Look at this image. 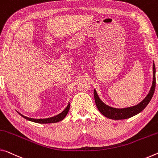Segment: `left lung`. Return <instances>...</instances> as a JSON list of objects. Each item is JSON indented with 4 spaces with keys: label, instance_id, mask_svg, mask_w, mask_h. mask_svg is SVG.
Here are the masks:
<instances>
[{
    "label": "left lung",
    "instance_id": "8db88e82",
    "mask_svg": "<svg viewBox=\"0 0 158 158\" xmlns=\"http://www.w3.org/2000/svg\"><path fill=\"white\" fill-rule=\"evenodd\" d=\"M152 71H153V77H152V82L151 89L147 96L144 98L143 101L135 106L130 107L118 108H113L110 106L106 104L103 103L98 95L96 89H94V96L96 103L97 107L101 113L105 117H106L112 120H124L133 117V116L137 115L138 113H141L145 108L148 104L150 101L151 100L153 96L155 88H156V66H155L154 62L152 64Z\"/></svg>",
    "mask_w": 158,
    "mask_h": 158
}]
</instances>
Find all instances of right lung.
Instances as JSON below:
<instances>
[{
    "instance_id": "add662e5",
    "label": "right lung",
    "mask_w": 158,
    "mask_h": 158,
    "mask_svg": "<svg viewBox=\"0 0 158 158\" xmlns=\"http://www.w3.org/2000/svg\"><path fill=\"white\" fill-rule=\"evenodd\" d=\"M70 109V103L69 102V104L67 105V106L66 107L65 109H64L61 113H59V114L56 115L55 116H53V117L51 118H40V119H37V118H28L25 116L24 115H22V113H20L17 111V112L19 113V114L25 118L26 120H28L31 121V122H33V123H40V124H48V123H58L59 121H61L62 120H64V118L66 117L67 113H69Z\"/></svg>"
}]
</instances>
